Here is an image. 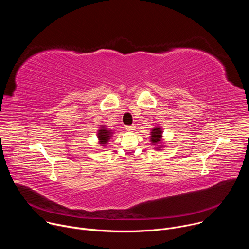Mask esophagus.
<instances>
[{
  "mask_svg": "<svg viewBox=\"0 0 249 249\" xmlns=\"http://www.w3.org/2000/svg\"><path fill=\"white\" fill-rule=\"evenodd\" d=\"M135 128H136V126H135L134 124H132V125H127V126H126V130H127V131H133V130H135Z\"/></svg>",
  "mask_w": 249,
  "mask_h": 249,
  "instance_id": "1",
  "label": "esophagus"
}]
</instances>
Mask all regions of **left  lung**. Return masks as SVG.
<instances>
[{
	"label": "left lung",
	"instance_id": "left-lung-1",
	"mask_svg": "<svg viewBox=\"0 0 249 249\" xmlns=\"http://www.w3.org/2000/svg\"><path fill=\"white\" fill-rule=\"evenodd\" d=\"M152 137H151V141H152V144L153 145H157L160 144L159 142L161 139V130L160 128H155L152 130Z\"/></svg>",
	"mask_w": 249,
	"mask_h": 249
}]
</instances>
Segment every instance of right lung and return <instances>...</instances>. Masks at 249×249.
I'll return each mask as SVG.
<instances>
[{"instance_id": "add662e5", "label": "right lung", "mask_w": 249, "mask_h": 249, "mask_svg": "<svg viewBox=\"0 0 249 249\" xmlns=\"http://www.w3.org/2000/svg\"><path fill=\"white\" fill-rule=\"evenodd\" d=\"M110 132L108 130L106 129H100L98 131V138H99V141H100V144L103 145V144H106L108 143V139L110 138Z\"/></svg>"}]
</instances>
